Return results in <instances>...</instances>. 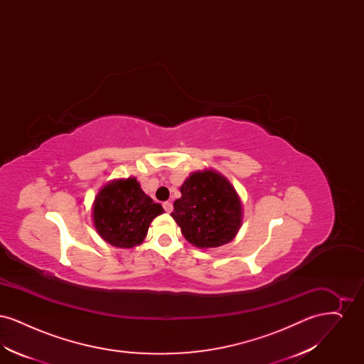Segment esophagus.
<instances>
[{
  "instance_id": "esophagus-1",
  "label": "esophagus",
  "mask_w": 364,
  "mask_h": 364,
  "mask_svg": "<svg viewBox=\"0 0 364 364\" xmlns=\"http://www.w3.org/2000/svg\"><path fill=\"white\" fill-rule=\"evenodd\" d=\"M162 206H164L166 213H172V210H173V205H172V202H165Z\"/></svg>"
}]
</instances>
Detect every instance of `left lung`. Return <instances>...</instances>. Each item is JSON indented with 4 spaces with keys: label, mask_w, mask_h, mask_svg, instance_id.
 Wrapping results in <instances>:
<instances>
[{
    "label": "left lung",
    "mask_w": 364,
    "mask_h": 364,
    "mask_svg": "<svg viewBox=\"0 0 364 364\" xmlns=\"http://www.w3.org/2000/svg\"><path fill=\"white\" fill-rule=\"evenodd\" d=\"M180 192L171 215L187 242L213 248L235 239L242 226V202L226 177L215 171L193 172Z\"/></svg>",
    "instance_id": "left-lung-1"
}]
</instances>
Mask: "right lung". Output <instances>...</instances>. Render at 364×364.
Listing matches in <instances>:
<instances>
[{
    "label": "right lung",
    "instance_id": "1",
    "mask_svg": "<svg viewBox=\"0 0 364 364\" xmlns=\"http://www.w3.org/2000/svg\"><path fill=\"white\" fill-rule=\"evenodd\" d=\"M164 208L140 188L135 177L107 183L95 196L92 221L105 242L132 248L144 240L149 226Z\"/></svg>",
    "mask_w": 364,
    "mask_h": 364
}]
</instances>
